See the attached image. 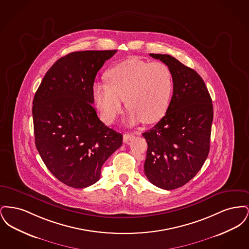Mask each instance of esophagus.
Returning <instances> with one entry per match:
<instances>
[{
	"label": "esophagus",
	"mask_w": 249,
	"mask_h": 249,
	"mask_svg": "<svg viewBox=\"0 0 249 249\" xmlns=\"http://www.w3.org/2000/svg\"><path fill=\"white\" fill-rule=\"evenodd\" d=\"M133 137H134V135L132 133H125L123 135V141L125 142H129Z\"/></svg>",
	"instance_id": "esophagus-1"
}]
</instances>
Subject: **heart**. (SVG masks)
Returning <instances> with one entry per match:
<instances>
[{
    "label": "heart",
    "mask_w": 249,
    "mask_h": 249,
    "mask_svg": "<svg viewBox=\"0 0 249 249\" xmlns=\"http://www.w3.org/2000/svg\"><path fill=\"white\" fill-rule=\"evenodd\" d=\"M107 82H95V104L106 122H112L122 110L123 100L132 111L131 121L154 123L165 114L173 89V76L162 62L130 58L111 67Z\"/></svg>",
    "instance_id": "obj_1"
}]
</instances>
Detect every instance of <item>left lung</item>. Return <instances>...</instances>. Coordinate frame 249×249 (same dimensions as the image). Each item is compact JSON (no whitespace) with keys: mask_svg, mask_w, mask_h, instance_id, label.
<instances>
[{"mask_svg":"<svg viewBox=\"0 0 249 249\" xmlns=\"http://www.w3.org/2000/svg\"><path fill=\"white\" fill-rule=\"evenodd\" d=\"M169 67L174 92L165 116L142 133L147 179L163 190L184 186L201 170L210 149L213 105L199 73L166 54H149Z\"/></svg>","mask_w":249,"mask_h":249,"instance_id":"1","label":"left lung"}]
</instances>
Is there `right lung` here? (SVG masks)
<instances>
[{
    "label": "right lung",
    "mask_w": 249,
    "mask_h": 249,
    "mask_svg": "<svg viewBox=\"0 0 249 249\" xmlns=\"http://www.w3.org/2000/svg\"><path fill=\"white\" fill-rule=\"evenodd\" d=\"M116 52L67 54L47 71L34 98L36 148L50 173L74 189L96 183L122 144V134L106 126L92 107L96 74Z\"/></svg>",
    "instance_id": "1"
}]
</instances>
